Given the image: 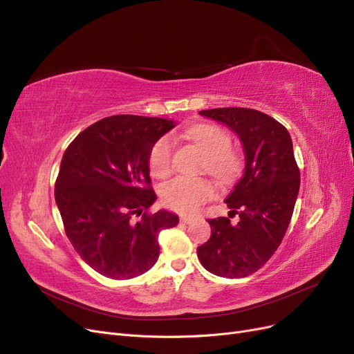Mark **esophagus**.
I'll list each match as a JSON object with an SVG mask.
<instances>
[{
	"instance_id": "obj_1",
	"label": "esophagus",
	"mask_w": 354,
	"mask_h": 354,
	"mask_svg": "<svg viewBox=\"0 0 354 354\" xmlns=\"http://www.w3.org/2000/svg\"><path fill=\"white\" fill-rule=\"evenodd\" d=\"M197 220V217H194V216H182L180 217V221L182 223H185V225H191L192 221H195Z\"/></svg>"
}]
</instances>
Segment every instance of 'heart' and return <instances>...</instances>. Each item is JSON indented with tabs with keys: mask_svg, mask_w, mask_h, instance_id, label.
<instances>
[{
	"mask_svg": "<svg viewBox=\"0 0 354 354\" xmlns=\"http://www.w3.org/2000/svg\"><path fill=\"white\" fill-rule=\"evenodd\" d=\"M187 136L207 154L205 167L220 182H229L236 178L241 170L239 156L230 150L232 140L225 129L216 125H192ZM174 144L170 137L157 140L149 154V167L153 176L166 178L172 172ZM214 187L205 178L178 176L162 188L163 203L170 210L178 213H195L213 197Z\"/></svg>",
	"mask_w": 354,
	"mask_h": 354,
	"instance_id": "heart-1",
	"label": "heart"
}]
</instances>
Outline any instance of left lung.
Returning <instances> with one entry per match:
<instances>
[{
	"instance_id": "1",
	"label": "left lung",
	"mask_w": 354,
	"mask_h": 354,
	"mask_svg": "<svg viewBox=\"0 0 354 354\" xmlns=\"http://www.w3.org/2000/svg\"><path fill=\"white\" fill-rule=\"evenodd\" d=\"M200 115L227 125L245 150V170L226 198L238 225L227 217L208 218L212 236L197 248L203 267L218 277L241 279L263 267L289 227L300 172L289 131L264 112L217 108Z\"/></svg>"
}]
</instances>
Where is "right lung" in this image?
I'll use <instances>...</instances> for the list:
<instances>
[{
    "label": "right lung",
    "mask_w": 354,
    "mask_h": 354,
    "mask_svg": "<svg viewBox=\"0 0 354 354\" xmlns=\"http://www.w3.org/2000/svg\"><path fill=\"white\" fill-rule=\"evenodd\" d=\"M174 121L138 115L103 118L65 150L55 182V203L65 233L86 264L104 277L127 280L159 258L160 230L179 217L149 213L156 201L149 154Z\"/></svg>",
    "instance_id": "right-lung-1"
}]
</instances>
